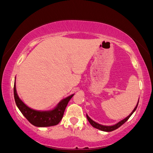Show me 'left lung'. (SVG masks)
I'll return each mask as SVG.
<instances>
[{"label": "left lung", "mask_w": 153, "mask_h": 153, "mask_svg": "<svg viewBox=\"0 0 153 153\" xmlns=\"http://www.w3.org/2000/svg\"><path fill=\"white\" fill-rule=\"evenodd\" d=\"M138 102H139V100H138V102H137V104L136 105V106L135 107V108L134 109V111L131 112V113L130 114L128 117H127L126 119H124L123 120H122V121H119V123H117V124L114 125V126H102V125H100L99 123H97L94 121L93 120L89 118V117L88 116V115L86 114L87 116V120H88L89 123L92 126H93L94 127H95V128L96 129H98L100 130H101V131H114V130L118 129L119 127H121L123 124H124L125 123H126L127 120H128L129 119V117L131 116L132 114L134 113V112H135V111H136L137 107V105H138Z\"/></svg>", "instance_id": "obj_1"}]
</instances>
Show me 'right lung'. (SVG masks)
I'll list each match as a JSON object with an SVG mask.
<instances>
[{
	"label": "right lung",
	"mask_w": 153,
	"mask_h": 153,
	"mask_svg": "<svg viewBox=\"0 0 153 153\" xmlns=\"http://www.w3.org/2000/svg\"><path fill=\"white\" fill-rule=\"evenodd\" d=\"M14 98L17 108L26 117L27 121L36 127H50L56 126L61 121L64 113V111L74 94L62 100L53 110L49 111H40L32 109L27 106L19 99L16 91V81L14 82Z\"/></svg>",
	"instance_id": "obj_1"
}]
</instances>
